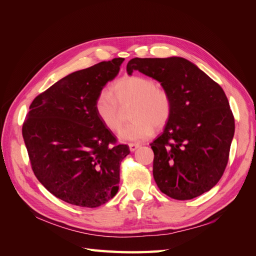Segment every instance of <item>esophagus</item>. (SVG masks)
<instances>
[{
  "instance_id": "obj_1",
  "label": "esophagus",
  "mask_w": 256,
  "mask_h": 256,
  "mask_svg": "<svg viewBox=\"0 0 256 256\" xmlns=\"http://www.w3.org/2000/svg\"><path fill=\"white\" fill-rule=\"evenodd\" d=\"M138 146H140V145L136 144V143H129V150H130L131 152H134Z\"/></svg>"
}]
</instances>
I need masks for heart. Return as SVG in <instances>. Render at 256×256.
Here are the masks:
<instances>
[{
    "label": "heart",
    "mask_w": 256,
    "mask_h": 256,
    "mask_svg": "<svg viewBox=\"0 0 256 256\" xmlns=\"http://www.w3.org/2000/svg\"><path fill=\"white\" fill-rule=\"evenodd\" d=\"M100 90L95 99V111L104 125L113 132L122 125V108L134 102L132 122L118 134L124 141L142 142L152 136L154 127L161 128L172 115L173 102L168 92L158 88L156 81L142 76H130L116 81L112 86ZM116 95L114 96V94Z\"/></svg>",
    "instance_id": "b5f03b06"
}]
</instances>
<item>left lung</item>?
I'll use <instances>...</instances> for the list:
<instances>
[{"instance_id": "obj_1", "label": "left lung", "mask_w": 256, "mask_h": 256, "mask_svg": "<svg viewBox=\"0 0 256 256\" xmlns=\"http://www.w3.org/2000/svg\"><path fill=\"white\" fill-rule=\"evenodd\" d=\"M160 82L172 98V115L150 143L158 188L175 200H191L210 190L228 161L235 120L220 85L190 60L134 58L127 64Z\"/></svg>"}]
</instances>
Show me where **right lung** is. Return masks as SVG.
I'll list each match as a JSON object with an SVG mask.
<instances>
[{
	"label": "right lung",
	"instance_id": "add662e5",
	"mask_svg": "<svg viewBox=\"0 0 256 256\" xmlns=\"http://www.w3.org/2000/svg\"><path fill=\"white\" fill-rule=\"evenodd\" d=\"M118 58L66 76L38 95L22 126L32 170L54 196L95 208L118 191L120 162L130 154L96 114L95 99L120 72Z\"/></svg>",
	"mask_w": 256,
	"mask_h": 256
}]
</instances>
